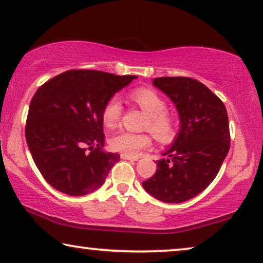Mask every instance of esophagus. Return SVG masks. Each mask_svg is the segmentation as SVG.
<instances>
[{"mask_svg": "<svg viewBox=\"0 0 263 263\" xmlns=\"http://www.w3.org/2000/svg\"><path fill=\"white\" fill-rule=\"evenodd\" d=\"M121 158H122V159H124V160H132V161H138L139 160L138 157L130 156V154H125V153H122Z\"/></svg>", "mask_w": 263, "mask_h": 263, "instance_id": "esophagus-1", "label": "esophagus"}]
</instances>
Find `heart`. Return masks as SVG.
<instances>
[{
  "instance_id": "b5f03b06",
  "label": "heart",
  "mask_w": 263,
  "mask_h": 263,
  "mask_svg": "<svg viewBox=\"0 0 263 263\" xmlns=\"http://www.w3.org/2000/svg\"><path fill=\"white\" fill-rule=\"evenodd\" d=\"M133 102L143 112L148 115L145 128L152 132L158 141L167 143L174 140L176 135V121L165 110V102L161 97L149 88H138L130 95ZM122 112V104L118 97H112L105 103L102 111V121L106 128L112 129L120 122ZM152 145V135L148 133H130L120 132L111 136V148L130 156H136L142 149L148 148Z\"/></svg>"
}]
</instances>
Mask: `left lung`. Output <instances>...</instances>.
I'll return each instance as SVG.
<instances>
[{"label":"left lung","instance_id":"1","mask_svg":"<svg viewBox=\"0 0 263 263\" xmlns=\"http://www.w3.org/2000/svg\"><path fill=\"white\" fill-rule=\"evenodd\" d=\"M153 86L175 104L179 130L157 160V171L142 182L149 195L167 203L188 201L218 175L230 149L224 103L202 82L190 78H157Z\"/></svg>","mask_w":263,"mask_h":263}]
</instances>
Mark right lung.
Segmentation results:
<instances>
[{"mask_svg": "<svg viewBox=\"0 0 263 263\" xmlns=\"http://www.w3.org/2000/svg\"><path fill=\"white\" fill-rule=\"evenodd\" d=\"M136 78L68 70L37 89L28 107L25 135L50 185L70 196L86 195L103 185L120 161V154L103 149V107Z\"/></svg>", "mask_w": 263, "mask_h": 263, "instance_id": "add662e5", "label": "right lung"}]
</instances>
